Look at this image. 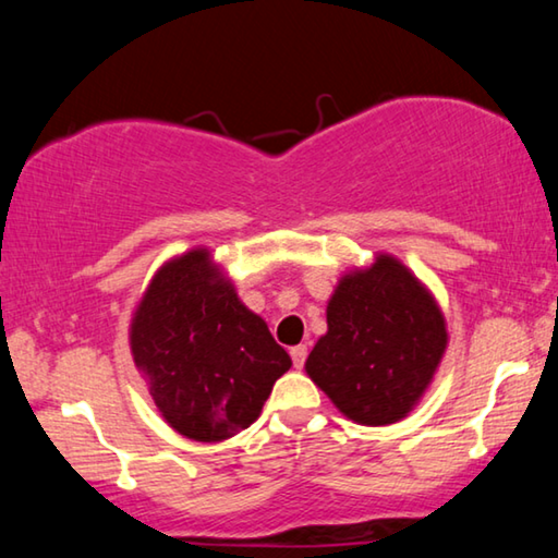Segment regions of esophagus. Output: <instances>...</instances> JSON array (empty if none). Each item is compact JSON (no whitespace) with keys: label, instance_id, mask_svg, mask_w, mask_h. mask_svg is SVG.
<instances>
[{"label":"esophagus","instance_id":"34e87169","mask_svg":"<svg viewBox=\"0 0 558 558\" xmlns=\"http://www.w3.org/2000/svg\"><path fill=\"white\" fill-rule=\"evenodd\" d=\"M290 356H292V364H295V369H302V364H305V359H307V347L305 344L292 347Z\"/></svg>","mask_w":558,"mask_h":558}]
</instances>
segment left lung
Here are the masks:
<instances>
[{"instance_id":"left-lung-1","label":"left lung","mask_w":558,"mask_h":558,"mask_svg":"<svg viewBox=\"0 0 558 558\" xmlns=\"http://www.w3.org/2000/svg\"><path fill=\"white\" fill-rule=\"evenodd\" d=\"M448 349L438 300L415 272L376 253L347 270L327 300V332L305 372L335 409L359 426H391L426 396Z\"/></svg>"}]
</instances>
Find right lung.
<instances>
[{"mask_svg":"<svg viewBox=\"0 0 558 558\" xmlns=\"http://www.w3.org/2000/svg\"><path fill=\"white\" fill-rule=\"evenodd\" d=\"M128 337L159 415L196 442H221L248 428L292 366L206 245L155 270Z\"/></svg>","mask_w":558,"mask_h":558,"instance_id":"1","label":"right lung"}]
</instances>
